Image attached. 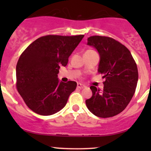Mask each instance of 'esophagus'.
Listing matches in <instances>:
<instances>
[{
    "label": "esophagus",
    "mask_w": 151,
    "mask_h": 151,
    "mask_svg": "<svg viewBox=\"0 0 151 151\" xmlns=\"http://www.w3.org/2000/svg\"><path fill=\"white\" fill-rule=\"evenodd\" d=\"M77 86L78 89H83V88H84V87H85V86L83 85V84H80V83H78Z\"/></svg>",
    "instance_id": "34e87169"
}]
</instances>
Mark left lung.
Wrapping results in <instances>:
<instances>
[{
    "label": "left lung",
    "mask_w": 151,
    "mask_h": 151,
    "mask_svg": "<svg viewBox=\"0 0 151 151\" xmlns=\"http://www.w3.org/2000/svg\"><path fill=\"white\" fill-rule=\"evenodd\" d=\"M88 45L100 55L98 72L103 74L104 89L91 86L92 96L86 100L90 111L101 118L112 117L122 112L131 101L138 79V68L126 47L111 37L94 35Z\"/></svg>",
    "instance_id": "8db88e82"
}]
</instances>
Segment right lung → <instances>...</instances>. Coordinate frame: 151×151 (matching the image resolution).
<instances>
[{"instance_id":"right-lung-1","label":"right lung","mask_w":151,"mask_h":151,"mask_svg":"<svg viewBox=\"0 0 151 151\" xmlns=\"http://www.w3.org/2000/svg\"><path fill=\"white\" fill-rule=\"evenodd\" d=\"M84 36H42L21 54L16 65V88L35 113L50 116L65 107L77 82L59 81V69L67 65Z\"/></svg>"}]
</instances>
